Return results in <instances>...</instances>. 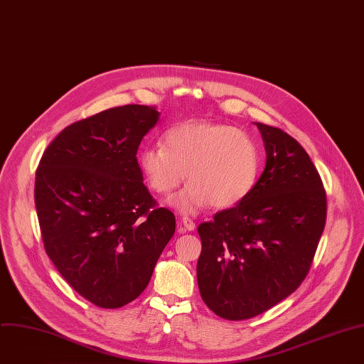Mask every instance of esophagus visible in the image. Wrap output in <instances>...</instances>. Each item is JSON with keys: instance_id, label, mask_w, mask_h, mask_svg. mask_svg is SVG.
<instances>
[{"instance_id": "obj_1", "label": "esophagus", "mask_w": 364, "mask_h": 364, "mask_svg": "<svg viewBox=\"0 0 364 364\" xmlns=\"http://www.w3.org/2000/svg\"><path fill=\"white\" fill-rule=\"evenodd\" d=\"M180 223L183 224V227L187 230V231H193L196 228V223L190 218V217H183L180 220Z\"/></svg>"}]
</instances>
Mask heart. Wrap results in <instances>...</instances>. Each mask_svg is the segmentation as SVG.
I'll list each match as a JSON object with an SVG mask.
<instances>
[{
  "mask_svg": "<svg viewBox=\"0 0 364 364\" xmlns=\"http://www.w3.org/2000/svg\"><path fill=\"white\" fill-rule=\"evenodd\" d=\"M140 168L150 188L171 194L187 178L191 183L171 200L184 213L208 203L231 208L253 190L259 173V150L243 132L231 126L187 121L167 130L163 146L144 147Z\"/></svg>",
  "mask_w": 364,
  "mask_h": 364,
  "instance_id": "obj_1",
  "label": "heart"
}]
</instances>
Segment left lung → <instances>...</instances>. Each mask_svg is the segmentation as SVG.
<instances>
[{
	"mask_svg": "<svg viewBox=\"0 0 364 364\" xmlns=\"http://www.w3.org/2000/svg\"><path fill=\"white\" fill-rule=\"evenodd\" d=\"M256 126L264 171L243 201L197 228L200 294L225 320L259 316L297 290L326 224V191L306 150L280 129Z\"/></svg>",
	"mask_w": 364,
	"mask_h": 364,
	"instance_id": "obj_1",
	"label": "left lung"
}]
</instances>
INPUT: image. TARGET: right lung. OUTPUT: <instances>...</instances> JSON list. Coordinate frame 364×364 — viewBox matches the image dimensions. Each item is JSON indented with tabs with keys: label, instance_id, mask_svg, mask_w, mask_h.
<instances>
[{
	"label": "right lung",
	"instance_id": "add662e5",
	"mask_svg": "<svg viewBox=\"0 0 364 364\" xmlns=\"http://www.w3.org/2000/svg\"><path fill=\"white\" fill-rule=\"evenodd\" d=\"M159 119L156 107L139 104L80 119L51 141L36 173L44 249L67 283L102 309L144 291L176 231L136 157Z\"/></svg>",
	"mask_w": 364,
	"mask_h": 364
}]
</instances>
